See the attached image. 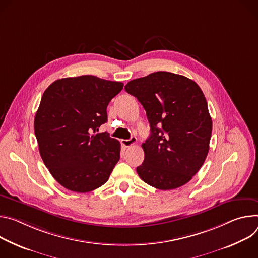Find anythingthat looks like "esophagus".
Wrapping results in <instances>:
<instances>
[{
    "mask_svg": "<svg viewBox=\"0 0 258 258\" xmlns=\"http://www.w3.org/2000/svg\"><path fill=\"white\" fill-rule=\"evenodd\" d=\"M122 145L125 147V148H129L133 145H135L137 142V138L135 136H132L130 139H122Z\"/></svg>",
    "mask_w": 258,
    "mask_h": 258,
    "instance_id": "obj_1",
    "label": "esophagus"
}]
</instances>
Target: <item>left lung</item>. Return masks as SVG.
Wrapping results in <instances>:
<instances>
[{"label":"left lung","mask_w":258,"mask_h":258,"mask_svg":"<svg viewBox=\"0 0 258 258\" xmlns=\"http://www.w3.org/2000/svg\"><path fill=\"white\" fill-rule=\"evenodd\" d=\"M125 90L147 111L151 135L142 144L145 160L139 177L162 190L187 183L204 164L212 120L206 98L192 80L156 72L130 81Z\"/></svg>","instance_id":"1"}]
</instances>
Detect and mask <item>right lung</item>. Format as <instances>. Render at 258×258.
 Masks as SVG:
<instances>
[{
    "mask_svg": "<svg viewBox=\"0 0 258 258\" xmlns=\"http://www.w3.org/2000/svg\"><path fill=\"white\" fill-rule=\"evenodd\" d=\"M121 82L95 76L64 78L45 90L35 117L39 151L51 175L63 187L88 192L104 184L120 160V142L106 132V107Z\"/></svg>",
    "mask_w": 258,
    "mask_h": 258,
    "instance_id": "right-lung-1",
    "label": "right lung"
}]
</instances>
